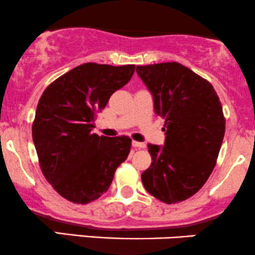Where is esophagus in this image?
Here are the masks:
<instances>
[{
  "instance_id": "esophagus-1",
  "label": "esophagus",
  "mask_w": 255,
  "mask_h": 255,
  "mask_svg": "<svg viewBox=\"0 0 255 255\" xmlns=\"http://www.w3.org/2000/svg\"><path fill=\"white\" fill-rule=\"evenodd\" d=\"M131 143H133L134 147H137V148H145L146 147L145 142H139V141H133Z\"/></svg>"
}]
</instances>
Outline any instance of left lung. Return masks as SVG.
Listing matches in <instances>:
<instances>
[{
    "mask_svg": "<svg viewBox=\"0 0 255 255\" xmlns=\"http://www.w3.org/2000/svg\"><path fill=\"white\" fill-rule=\"evenodd\" d=\"M165 120L164 146L148 143L152 164L141 174L145 189L164 203L195 195L213 172L226 130L222 106L209 82L182 64L136 66Z\"/></svg>",
    "mask_w": 255,
    "mask_h": 255,
    "instance_id": "1",
    "label": "left lung"
}]
</instances>
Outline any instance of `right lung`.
Segmentation results:
<instances>
[{
	"label": "right lung",
	"instance_id": "right-lung-1",
	"mask_svg": "<svg viewBox=\"0 0 255 255\" xmlns=\"http://www.w3.org/2000/svg\"><path fill=\"white\" fill-rule=\"evenodd\" d=\"M135 65L87 63L51 83L40 97L32 126L42 173L67 201L87 204L109 189L130 152L128 136L93 133L95 115L130 81Z\"/></svg>",
	"mask_w": 255,
	"mask_h": 255
}]
</instances>
